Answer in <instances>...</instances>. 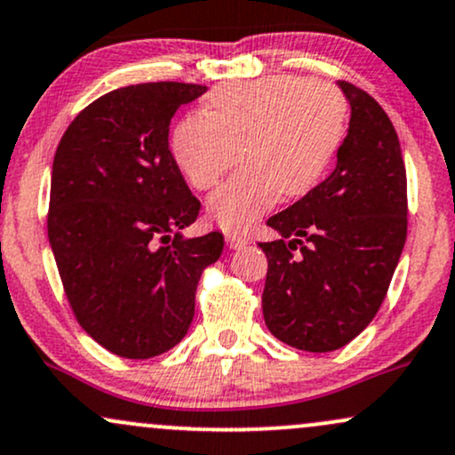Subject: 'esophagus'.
I'll return each instance as SVG.
<instances>
[{"label": "esophagus", "mask_w": 455, "mask_h": 455, "mask_svg": "<svg viewBox=\"0 0 455 455\" xmlns=\"http://www.w3.org/2000/svg\"><path fill=\"white\" fill-rule=\"evenodd\" d=\"M227 243H228V248L242 250L250 243V237H245V235H237V233H228L227 235Z\"/></svg>", "instance_id": "esophagus-1"}]
</instances>
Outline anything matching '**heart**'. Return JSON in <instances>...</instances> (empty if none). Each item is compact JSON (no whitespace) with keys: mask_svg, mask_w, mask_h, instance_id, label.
Wrapping results in <instances>:
<instances>
[{"mask_svg":"<svg viewBox=\"0 0 455 455\" xmlns=\"http://www.w3.org/2000/svg\"><path fill=\"white\" fill-rule=\"evenodd\" d=\"M347 101L326 82L282 74L220 86L207 114L175 124L172 152L196 190H210V213L228 231L248 228L282 196L307 195L326 173L346 135Z\"/></svg>","mask_w":455,"mask_h":455,"instance_id":"b5f03b06","label":"heart"}]
</instances>
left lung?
Here are the masks:
<instances>
[{
    "label": "left lung",
    "mask_w": 455,
    "mask_h": 455,
    "mask_svg": "<svg viewBox=\"0 0 455 455\" xmlns=\"http://www.w3.org/2000/svg\"><path fill=\"white\" fill-rule=\"evenodd\" d=\"M339 86L352 118L335 172L267 220L282 239L259 243L269 260L267 328L317 354L347 346L371 324L407 239V172L392 120L369 92L346 80Z\"/></svg>",
    "instance_id": "obj_1"
}]
</instances>
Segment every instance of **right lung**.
Wrapping results in <instances>:
<instances>
[{"mask_svg":"<svg viewBox=\"0 0 455 455\" xmlns=\"http://www.w3.org/2000/svg\"><path fill=\"white\" fill-rule=\"evenodd\" d=\"M205 91L144 82L106 92L54 152L48 242L65 297L78 324L123 358H155L182 341L201 273L222 254V233H178L201 204L169 150L173 114Z\"/></svg>","mask_w":455,"mask_h":455,"instance_id":"add662e5","label":"right lung"}]
</instances>
